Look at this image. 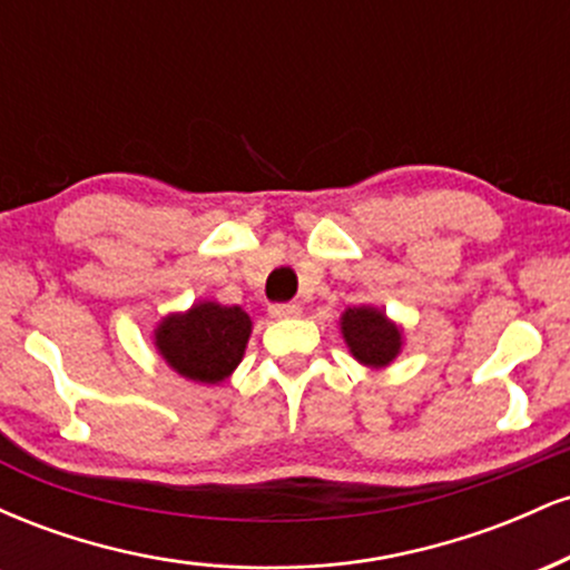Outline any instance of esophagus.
Segmentation results:
<instances>
[{
    "mask_svg": "<svg viewBox=\"0 0 570 570\" xmlns=\"http://www.w3.org/2000/svg\"><path fill=\"white\" fill-rule=\"evenodd\" d=\"M303 313V307L297 303H286V305H271V316L273 318H297Z\"/></svg>",
    "mask_w": 570,
    "mask_h": 570,
    "instance_id": "34e87169",
    "label": "esophagus"
}]
</instances>
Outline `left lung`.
Wrapping results in <instances>:
<instances>
[{
	"instance_id": "1",
	"label": "left lung",
	"mask_w": 570,
	"mask_h": 570,
	"mask_svg": "<svg viewBox=\"0 0 570 570\" xmlns=\"http://www.w3.org/2000/svg\"><path fill=\"white\" fill-rule=\"evenodd\" d=\"M340 335L351 356L370 370L391 367L404 348L402 324L375 305L345 307L340 316Z\"/></svg>"
}]
</instances>
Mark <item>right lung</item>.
<instances>
[{
  "instance_id": "add662e5",
  "label": "right lung",
  "mask_w": 570,
  "mask_h": 570,
  "mask_svg": "<svg viewBox=\"0 0 570 570\" xmlns=\"http://www.w3.org/2000/svg\"><path fill=\"white\" fill-rule=\"evenodd\" d=\"M252 337V316L240 305L198 299L187 311L166 313L153 330L155 351L176 375L219 385L238 370Z\"/></svg>"
}]
</instances>
